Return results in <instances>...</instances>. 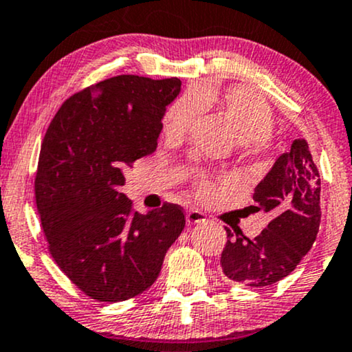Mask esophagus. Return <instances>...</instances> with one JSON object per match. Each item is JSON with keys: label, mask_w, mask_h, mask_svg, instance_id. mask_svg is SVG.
<instances>
[{"label": "esophagus", "mask_w": 352, "mask_h": 352, "mask_svg": "<svg viewBox=\"0 0 352 352\" xmlns=\"http://www.w3.org/2000/svg\"><path fill=\"white\" fill-rule=\"evenodd\" d=\"M187 223L188 224H195V223H203L205 221V214L201 213V211H198V210H188L187 211Z\"/></svg>", "instance_id": "1"}]
</instances>
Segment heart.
Listing matches in <instances>:
<instances>
[{"instance_id": "heart-1", "label": "heart", "mask_w": 352, "mask_h": 352, "mask_svg": "<svg viewBox=\"0 0 352 352\" xmlns=\"http://www.w3.org/2000/svg\"><path fill=\"white\" fill-rule=\"evenodd\" d=\"M213 107L230 122L238 139V147L248 154H261L265 149L274 129L272 108L262 96L244 87H201L197 93H187L177 98L164 114V134L168 141H182L200 108ZM213 185H198V193L206 197Z\"/></svg>"}]
</instances>
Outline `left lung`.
I'll return each mask as SVG.
<instances>
[{
    "label": "left lung",
    "instance_id": "1",
    "mask_svg": "<svg viewBox=\"0 0 352 352\" xmlns=\"http://www.w3.org/2000/svg\"><path fill=\"white\" fill-rule=\"evenodd\" d=\"M320 190V173L308 144L295 139L252 195L274 219L252 239L226 228L230 239L219 259L223 274L243 285L267 287L294 272L318 234Z\"/></svg>",
    "mask_w": 352,
    "mask_h": 352
}]
</instances>
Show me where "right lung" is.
<instances>
[{"label": "right lung", "instance_id": "1", "mask_svg": "<svg viewBox=\"0 0 352 352\" xmlns=\"http://www.w3.org/2000/svg\"><path fill=\"white\" fill-rule=\"evenodd\" d=\"M179 78L118 75L70 96L50 122L36 173V203L50 254L88 297L122 302L159 277L185 228L179 205L133 211L124 168L157 149Z\"/></svg>", "mask_w": 352, "mask_h": 352}]
</instances>
